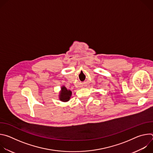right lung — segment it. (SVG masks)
Masks as SVG:
<instances>
[{
    "mask_svg": "<svg viewBox=\"0 0 153 153\" xmlns=\"http://www.w3.org/2000/svg\"><path fill=\"white\" fill-rule=\"evenodd\" d=\"M71 96V91L65 86H62L61 91L60 93V100L63 102H67L70 100V98Z\"/></svg>",
    "mask_w": 153,
    "mask_h": 153,
    "instance_id": "obj_1",
    "label": "right lung"
}]
</instances>
